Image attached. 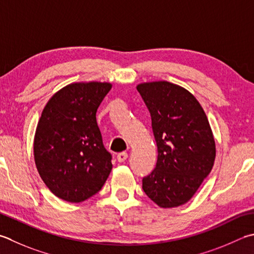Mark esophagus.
<instances>
[{
	"mask_svg": "<svg viewBox=\"0 0 254 254\" xmlns=\"http://www.w3.org/2000/svg\"><path fill=\"white\" fill-rule=\"evenodd\" d=\"M127 152H121V153H119L118 155H117V158H118V161L119 162H124L127 158Z\"/></svg>",
	"mask_w": 254,
	"mask_h": 254,
	"instance_id": "obj_1",
	"label": "esophagus"
}]
</instances>
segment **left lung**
<instances>
[{
  "instance_id": "1",
  "label": "left lung",
  "mask_w": 254,
  "mask_h": 254,
  "mask_svg": "<svg viewBox=\"0 0 254 254\" xmlns=\"http://www.w3.org/2000/svg\"><path fill=\"white\" fill-rule=\"evenodd\" d=\"M136 89L150 111L158 153L155 168L143 177V190L162 208L184 205L215 162V140L206 113L196 98L177 84L145 82Z\"/></svg>"
}]
</instances>
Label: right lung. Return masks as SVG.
Instances as JSON below:
<instances>
[{"label":"right lung","mask_w":254,"mask_h":254,"mask_svg":"<svg viewBox=\"0 0 254 254\" xmlns=\"http://www.w3.org/2000/svg\"><path fill=\"white\" fill-rule=\"evenodd\" d=\"M110 89L108 82L71 83L44 108L34 140L35 164L61 199L80 202L96 195L112 170L96 119Z\"/></svg>","instance_id":"right-lung-1"}]
</instances>
